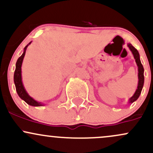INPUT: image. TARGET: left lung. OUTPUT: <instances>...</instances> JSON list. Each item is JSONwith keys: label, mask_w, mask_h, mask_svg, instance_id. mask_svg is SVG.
<instances>
[{"label": "left lung", "mask_w": 153, "mask_h": 153, "mask_svg": "<svg viewBox=\"0 0 153 153\" xmlns=\"http://www.w3.org/2000/svg\"><path fill=\"white\" fill-rule=\"evenodd\" d=\"M128 47L130 49V50L132 52L133 55H134V57L135 59V61H136L137 65L138 66V78H139V82H138V86L136 92L134 93V96H131L129 99V103H133L134 101H136L137 99H138L139 96H140V94H141L142 89H143V85H144V68L143 65H142L141 61H140V54H139L138 51L134 48L131 44H129L128 45Z\"/></svg>", "instance_id": "obj_1"}]
</instances>
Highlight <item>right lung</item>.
<instances>
[{
	"instance_id": "obj_1",
	"label": "right lung",
	"mask_w": 153,
	"mask_h": 153,
	"mask_svg": "<svg viewBox=\"0 0 153 153\" xmlns=\"http://www.w3.org/2000/svg\"><path fill=\"white\" fill-rule=\"evenodd\" d=\"M31 43V42H30ZM30 43L29 45H30ZM29 45H27L24 48V52L22 54V55L21 57H19L18 60H17L16 64V70L14 72V77H13V80H14V83L16 89L17 94L19 96V97L21 99L24 100L26 103H28L30 106H42V104H41L40 103L37 102L35 100H34L32 98L28 95L26 91L24 89V85H23L22 81V65L23 62V59H24V55L26 53V47L29 46Z\"/></svg>"
}]
</instances>
